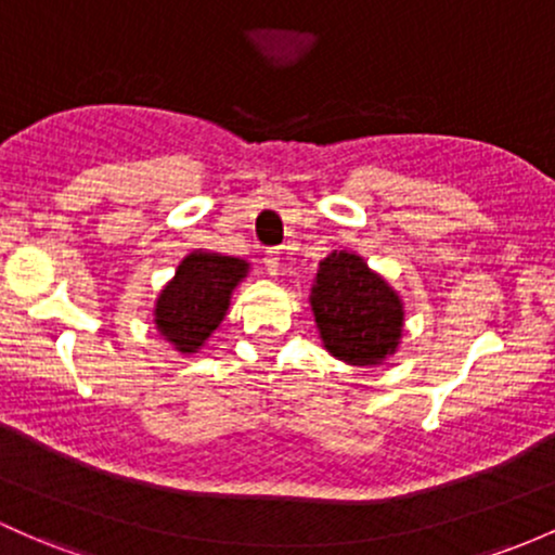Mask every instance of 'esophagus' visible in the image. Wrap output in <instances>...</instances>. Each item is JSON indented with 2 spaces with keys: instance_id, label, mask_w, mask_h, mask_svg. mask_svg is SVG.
<instances>
[{
  "instance_id": "1",
  "label": "esophagus",
  "mask_w": 555,
  "mask_h": 555,
  "mask_svg": "<svg viewBox=\"0 0 555 555\" xmlns=\"http://www.w3.org/2000/svg\"><path fill=\"white\" fill-rule=\"evenodd\" d=\"M266 271L271 273V276H279V271H282V253L279 249H266Z\"/></svg>"
}]
</instances>
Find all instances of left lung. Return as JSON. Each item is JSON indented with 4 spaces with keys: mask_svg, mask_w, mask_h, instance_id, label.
<instances>
[{
    "mask_svg": "<svg viewBox=\"0 0 555 555\" xmlns=\"http://www.w3.org/2000/svg\"><path fill=\"white\" fill-rule=\"evenodd\" d=\"M310 308L321 343L350 366H379L403 337L400 295L347 249H334L319 263Z\"/></svg>",
    "mask_w": 555,
    "mask_h": 555,
    "instance_id": "1",
    "label": "left lung"
}]
</instances>
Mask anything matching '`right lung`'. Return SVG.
Masks as SVG:
<instances>
[{
  "label": "right lung",
  "instance_id": "obj_1",
  "mask_svg": "<svg viewBox=\"0 0 555 555\" xmlns=\"http://www.w3.org/2000/svg\"><path fill=\"white\" fill-rule=\"evenodd\" d=\"M249 263L221 253L194 249L155 302V326L179 352H197L227 315L231 292L247 276Z\"/></svg>",
  "mask_w": 555,
  "mask_h": 555
}]
</instances>
